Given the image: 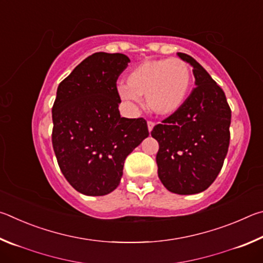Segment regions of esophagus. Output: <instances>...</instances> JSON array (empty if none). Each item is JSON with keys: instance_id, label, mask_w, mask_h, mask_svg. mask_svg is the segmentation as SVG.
<instances>
[{"instance_id": "esophagus-1", "label": "esophagus", "mask_w": 263, "mask_h": 263, "mask_svg": "<svg viewBox=\"0 0 263 263\" xmlns=\"http://www.w3.org/2000/svg\"><path fill=\"white\" fill-rule=\"evenodd\" d=\"M154 125H155V124H154L153 122H148V123H147V127H148V131H149V132H152Z\"/></svg>"}]
</instances>
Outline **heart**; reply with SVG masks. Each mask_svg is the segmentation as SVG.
I'll return each instance as SVG.
<instances>
[{
    "instance_id": "1",
    "label": "heart",
    "mask_w": 263,
    "mask_h": 263,
    "mask_svg": "<svg viewBox=\"0 0 263 263\" xmlns=\"http://www.w3.org/2000/svg\"><path fill=\"white\" fill-rule=\"evenodd\" d=\"M193 75L185 61L172 59L145 60L126 77V86L119 88L121 99L132 105L145 96L147 109L157 116L176 114L188 99Z\"/></svg>"
}]
</instances>
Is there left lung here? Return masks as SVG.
<instances>
[{
  "label": "left lung",
  "mask_w": 263,
  "mask_h": 263,
  "mask_svg": "<svg viewBox=\"0 0 263 263\" xmlns=\"http://www.w3.org/2000/svg\"><path fill=\"white\" fill-rule=\"evenodd\" d=\"M193 67L195 88L182 108L154 126L159 142L158 175L177 195L202 193L219 174L230 145L231 109L225 92L194 58L177 53Z\"/></svg>",
  "instance_id": "1"
}]
</instances>
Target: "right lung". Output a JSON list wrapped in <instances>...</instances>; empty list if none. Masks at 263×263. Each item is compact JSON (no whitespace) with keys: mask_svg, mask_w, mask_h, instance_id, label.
<instances>
[{"mask_svg":"<svg viewBox=\"0 0 263 263\" xmlns=\"http://www.w3.org/2000/svg\"><path fill=\"white\" fill-rule=\"evenodd\" d=\"M128 62L122 53H94L58 87L53 149L66 180L83 195L112 193L126 157L148 137L144 118L121 117L118 110L116 82Z\"/></svg>","mask_w":263,"mask_h":263,"instance_id":"add662e5","label":"right lung"}]
</instances>
